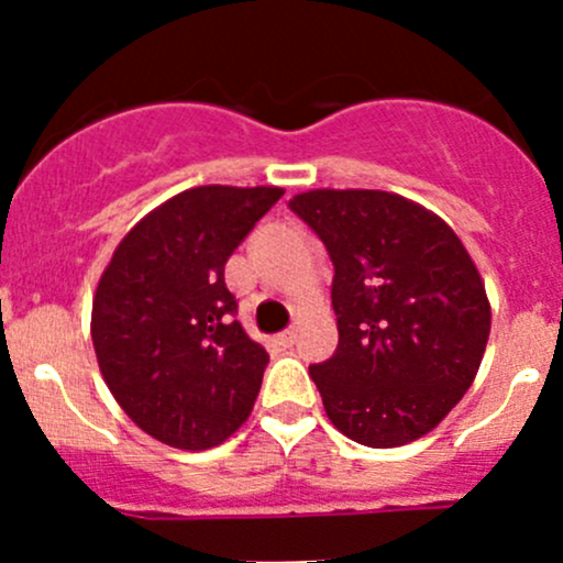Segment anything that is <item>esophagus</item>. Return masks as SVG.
I'll list each match as a JSON object with an SVG mask.
<instances>
[{
  "label": "esophagus",
  "mask_w": 563,
  "mask_h": 563,
  "mask_svg": "<svg viewBox=\"0 0 563 563\" xmlns=\"http://www.w3.org/2000/svg\"><path fill=\"white\" fill-rule=\"evenodd\" d=\"M294 342H297V331H294V329H286V331H280V334H277V345L291 347Z\"/></svg>",
  "instance_id": "esophagus-1"
}]
</instances>
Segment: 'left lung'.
<instances>
[{
  "label": "left lung",
  "instance_id": "8db88e82",
  "mask_svg": "<svg viewBox=\"0 0 563 563\" xmlns=\"http://www.w3.org/2000/svg\"><path fill=\"white\" fill-rule=\"evenodd\" d=\"M291 212L334 264V356L310 364L329 421L369 448L418 440L472 386L490 331L481 272L434 212L386 191H307Z\"/></svg>",
  "mask_w": 563,
  "mask_h": 563
}]
</instances>
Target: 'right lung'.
Here are the masks:
<instances>
[{
    "mask_svg": "<svg viewBox=\"0 0 563 563\" xmlns=\"http://www.w3.org/2000/svg\"><path fill=\"white\" fill-rule=\"evenodd\" d=\"M283 188L199 186L145 216L99 280L91 340L129 418L183 451L247 421L269 353L234 321L223 266Z\"/></svg>",
    "mask_w": 563,
    "mask_h": 563,
    "instance_id": "obj_1",
    "label": "right lung"
}]
</instances>
